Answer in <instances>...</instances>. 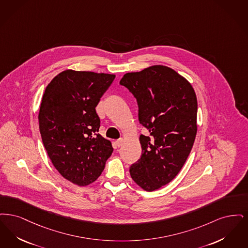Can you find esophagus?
<instances>
[{
  "instance_id": "1",
  "label": "esophagus",
  "mask_w": 248,
  "mask_h": 248,
  "mask_svg": "<svg viewBox=\"0 0 248 248\" xmlns=\"http://www.w3.org/2000/svg\"><path fill=\"white\" fill-rule=\"evenodd\" d=\"M123 142H124V139L123 138H120L119 140H116V143H117V145L120 147L122 144H123Z\"/></svg>"
}]
</instances>
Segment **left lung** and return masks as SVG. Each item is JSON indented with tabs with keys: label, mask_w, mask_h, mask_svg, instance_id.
<instances>
[{
	"label": "left lung",
	"mask_w": 248,
	"mask_h": 248,
	"mask_svg": "<svg viewBox=\"0 0 248 248\" xmlns=\"http://www.w3.org/2000/svg\"><path fill=\"white\" fill-rule=\"evenodd\" d=\"M137 100L141 155L129 173L140 188L153 192L170 183L193 148L197 131V99L183 76L166 65L126 73L119 82Z\"/></svg>",
	"instance_id": "8db88e82"
}]
</instances>
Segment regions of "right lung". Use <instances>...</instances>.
Returning a JSON list of instances; mask_svg holds the SVG:
<instances>
[{"instance_id":"right-lung-1","label":"right lung","mask_w":248,"mask_h":248,"mask_svg":"<svg viewBox=\"0 0 248 248\" xmlns=\"http://www.w3.org/2000/svg\"><path fill=\"white\" fill-rule=\"evenodd\" d=\"M116 76L67 69L46 87L39 112L43 145L54 168L78 186L95 182L113 153L98 131L95 108Z\"/></svg>"}]
</instances>
